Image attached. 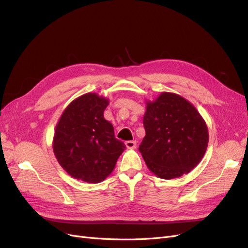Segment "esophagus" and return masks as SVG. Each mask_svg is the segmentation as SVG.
Segmentation results:
<instances>
[{"label":"esophagus","mask_w":248,"mask_h":248,"mask_svg":"<svg viewBox=\"0 0 248 248\" xmlns=\"http://www.w3.org/2000/svg\"><path fill=\"white\" fill-rule=\"evenodd\" d=\"M125 145H126V147L128 148V149H136L137 141L136 140H127L125 142Z\"/></svg>","instance_id":"esophagus-1"}]
</instances>
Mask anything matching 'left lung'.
<instances>
[{
	"instance_id": "8db88e82",
	"label": "left lung",
	"mask_w": 248,
	"mask_h": 248,
	"mask_svg": "<svg viewBox=\"0 0 248 248\" xmlns=\"http://www.w3.org/2000/svg\"><path fill=\"white\" fill-rule=\"evenodd\" d=\"M146 108V136L139 150L149 170L167 180L189 172L207 150L204 119L189 101L174 93H161L148 101Z\"/></svg>"
}]
</instances>
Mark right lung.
<instances>
[{
	"label": "right lung",
	"mask_w": 248,
	"mask_h": 248,
	"mask_svg": "<svg viewBox=\"0 0 248 248\" xmlns=\"http://www.w3.org/2000/svg\"><path fill=\"white\" fill-rule=\"evenodd\" d=\"M108 100L96 93L74 99L56 126L52 149L58 162L74 179L88 183L103 181L126 149L104 119Z\"/></svg>",
	"instance_id": "add662e5"
}]
</instances>
